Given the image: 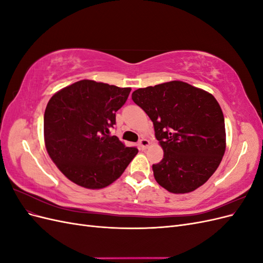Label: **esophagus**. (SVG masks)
Here are the masks:
<instances>
[{"instance_id": "esophagus-1", "label": "esophagus", "mask_w": 263, "mask_h": 263, "mask_svg": "<svg viewBox=\"0 0 263 263\" xmlns=\"http://www.w3.org/2000/svg\"><path fill=\"white\" fill-rule=\"evenodd\" d=\"M139 148L141 149V150H145V149H147L148 147H149V145H150V142H149V140L148 139H145V138H142V139H140L139 140Z\"/></svg>"}]
</instances>
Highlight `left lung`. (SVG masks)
Instances as JSON below:
<instances>
[{"mask_svg":"<svg viewBox=\"0 0 263 263\" xmlns=\"http://www.w3.org/2000/svg\"><path fill=\"white\" fill-rule=\"evenodd\" d=\"M133 101L154 123L163 149L153 164L156 181L171 193H189L216 171L225 154V119L213 95L182 81L138 89Z\"/></svg>","mask_w":263,"mask_h":263,"instance_id":"8db88e82","label":"left lung"}]
</instances>
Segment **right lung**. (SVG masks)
<instances>
[{"label": "right lung", "instance_id": "add662e5", "mask_svg": "<svg viewBox=\"0 0 263 263\" xmlns=\"http://www.w3.org/2000/svg\"><path fill=\"white\" fill-rule=\"evenodd\" d=\"M130 87L81 80L55 93L44 116L45 145L58 169L76 184L103 189L122 176L137 155L109 128Z\"/></svg>", "mask_w": 263, "mask_h": 263}]
</instances>
